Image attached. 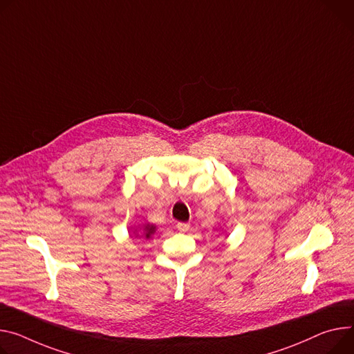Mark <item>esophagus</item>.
<instances>
[{
	"instance_id": "esophagus-1",
	"label": "esophagus",
	"mask_w": 354,
	"mask_h": 354,
	"mask_svg": "<svg viewBox=\"0 0 354 354\" xmlns=\"http://www.w3.org/2000/svg\"><path fill=\"white\" fill-rule=\"evenodd\" d=\"M177 230L180 231V232H185V231H188V228H189V224L188 223H177Z\"/></svg>"
}]
</instances>
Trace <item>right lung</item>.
Instances as JSON below:
<instances>
[{
	"label": "right lung",
	"instance_id": "right-lung-1",
	"mask_svg": "<svg viewBox=\"0 0 354 354\" xmlns=\"http://www.w3.org/2000/svg\"><path fill=\"white\" fill-rule=\"evenodd\" d=\"M154 232H156V227H154V225L147 224V225H145V228H143V234H142V236H145L146 239H149Z\"/></svg>",
	"mask_w": 354,
	"mask_h": 354
}]
</instances>
